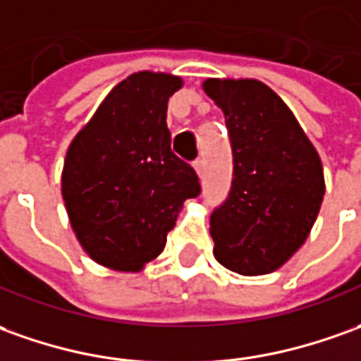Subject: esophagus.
I'll return each mask as SVG.
<instances>
[{"label": "esophagus", "mask_w": 361, "mask_h": 361, "mask_svg": "<svg viewBox=\"0 0 361 361\" xmlns=\"http://www.w3.org/2000/svg\"><path fill=\"white\" fill-rule=\"evenodd\" d=\"M195 171H196V175H198V176L204 175V161H202V159L195 161Z\"/></svg>", "instance_id": "34e87169"}]
</instances>
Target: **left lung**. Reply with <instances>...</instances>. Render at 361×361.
<instances>
[{"label": "left lung", "mask_w": 361, "mask_h": 361, "mask_svg": "<svg viewBox=\"0 0 361 361\" xmlns=\"http://www.w3.org/2000/svg\"><path fill=\"white\" fill-rule=\"evenodd\" d=\"M233 151L228 200L210 216L214 257L255 277L277 271L307 242L324 198L318 151L290 108L255 78H206Z\"/></svg>", "instance_id": "1"}]
</instances>
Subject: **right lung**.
I'll return each instance as SVG.
<instances>
[{
  "instance_id": "obj_1",
  "label": "right lung",
  "mask_w": 361,
  "mask_h": 361,
  "mask_svg": "<svg viewBox=\"0 0 361 361\" xmlns=\"http://www.w3.org/2000/svg\"><path fill=\"white\" fill-rule=\"evenodd\" d=\"M169 72L141 71L116 84L66 149L61 192L71 228L96 263L139 273L165 250L198 176L171 151Z\"/></svg>"
}]
</instances>
